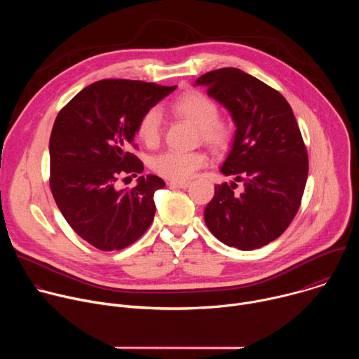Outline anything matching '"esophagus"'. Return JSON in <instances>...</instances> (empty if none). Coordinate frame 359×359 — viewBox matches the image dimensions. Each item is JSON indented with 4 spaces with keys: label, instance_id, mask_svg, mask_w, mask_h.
I'll use <instances>...</instances> for the list:
<instances>
[{
    "label": "esophagus",
    "instance_id": "34e87169",
    "mask_svg": "<svg viewBox=\"0 0 359 359\" xmlns=\"http://www.w3.org/2000/svg\"><path fill=\"white\" fill-rule=\"evenodd\" d=\"M170 187H179V189H186V187H189V184H190V182H176V180H170L169 183H168Z\"/></svg>",
    "mask_w": 359,
    "mask_h": 359
}]
</instances>
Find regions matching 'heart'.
<instances>
[{"instance_id":"b5f03b06","label":"heart","mask_w":359,"mask_h":359,"mask_svg":"<svg viewBox=\"0 0 359 359\" xmlns=\"http://www.w3.org/2000/svg\"><path fill=\"white\" fill-rule=\"evenodd\" d=\"M172 112L196 128L201 140L213 150H226L234 137L231 123L220 119V108L209 95L200 90H187L180 95L170 107ZM162 121L156 108L147 109L136 125V136L147 146L155 147L161 142ZM208 163L203 151H176L169 150L155 156L150 162L151 170L162 177L183 182L190 179L200 168Z\"/></svg>"}]
</instances>
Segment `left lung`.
Here are the masks:
<instances>
[{
	"instance_id": "obj_1",
	"label": "left lung",
	"mask_w": 359,
	"mask_h": 359,
	"mask_svg": "<svg viewBox=\"0 0 359 359\" xmlns=\"http://www.w3.org/2000/svg\"><path fill=\"white\" fill-rule=\"evenodd\" d=\"M196 85L231 114L236 133L204 222L229 247L254 250L278 238L295 217L309 176V155L287 99L237 68L201 75ZM245 184L243 194L232 189Z\"/></svg>"
}]
</instances>
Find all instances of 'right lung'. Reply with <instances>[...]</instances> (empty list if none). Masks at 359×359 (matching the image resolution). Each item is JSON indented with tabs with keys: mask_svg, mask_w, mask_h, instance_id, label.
<instances>
[{
	"mask_svg": "<svg viewBox=\"0 0 359 359\" xmlns=\"http://www.w3.org/2000/svg\"><path fill=\"white\" fill-rule=\"evenodd\" d=\"M176 86L102 79L83 88L60 111L49 137V186L58 209L85 241L102 251L135 243L155 219L153 196L165 182L139 176L132 189L116 182L143 172L129 151L140 116ZM128 179V177H125Z\"/></svg>",
	"mask_w": 359,
	"mask_h": 359,
	"instance_id": "add662e5",
	"label": "right lung"
}]
</instances>
